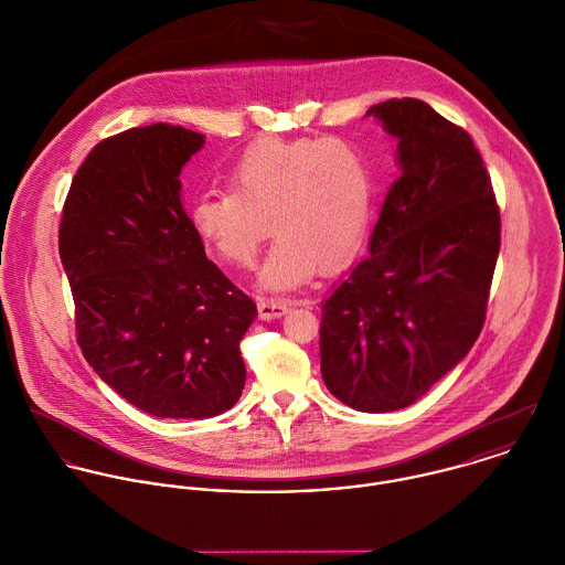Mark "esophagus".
<instances>
[{"instance_id":"34e87169","label":"esophagus","mask_w":565,"mask_h":565,"mask_svg":"<svg viewBox=\"0 0 565 565\" xmlns=\"http://www.w3.org/2000/svg\"><path fill=\"white\" fill-rule=\"evenodd\" d=\"M291 309L287 300H276V298H258V316L263 320H274L285 316Z\"/></svg>"}]
</instances>
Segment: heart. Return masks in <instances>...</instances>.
<instances>
[{
    "instance_id": "b5f03b06",
    "label": "heart",
    "mask_w": 565,
    "mask_h": 565,
    "mask_svg": "<svg viewBox=\"0 0 565 565\" xmlns=\"http://www.w3.org/2000/svg\"><path fill=\"white\" fill-rule=\"evenodd\" d=\"M227 183L194 199L190 225L216 260L247 269L274 223L278 241L258 274L265 289H294L318 267L340 271L369 236L375 170L347 139H258L236 157Z\"/></svg>"
}]
</instances>
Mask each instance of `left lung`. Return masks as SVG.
<instances>
[{
  "mask_svg": "<svg viewBox=\"0 0 565 565\" xmlns=\"http://www.w3.org/2000/svg\"><path fill=\"white\" fill-rule=\"evenodd\" d=\"M366 115L397 139L399 177L369 256L322 305L320 371L347 406L388 413L419 399L479 338L501 221L466 130L411 97Z\"/></svg>",
  "mask_w": 565,
  "mask_h": 565,
  "instance_id": "left-lung-1",
  "label": "left lung"
}]
</instances>
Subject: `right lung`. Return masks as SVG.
<instances>
[{"label": "right lung", "mask_w": 565, "mask_h": 565, "mask_svg": "<svg viewBox=\"0 0 565 565\" xmlns=\"http://www.w3.org/2000/svg\"><path fill=\"white\" fill-rule=\"evenodd\" d=\"M203 143L170 124L115 135L86 157L62 214L82 353L154 417H214L245 388L256 305L207 260L181 201L179 174Z\"/></svg>", "instance_id": "obj_1"}]
</instances>
